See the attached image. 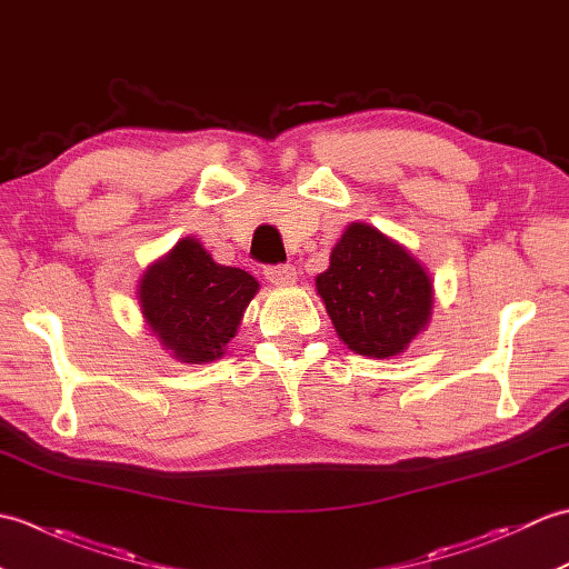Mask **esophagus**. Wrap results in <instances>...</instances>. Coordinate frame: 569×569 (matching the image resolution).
<instances>
[{
  "mask_svg": "<svg viewBox=\"0 0 569 569\" xmlns=\"http://www.w3.org/2000/svg\"><path fill=\"white\" fill-rule=\"evenodd\" d=\"M296 278H298V273L291 263L269 266V269H266V281L273 286H293Z\"/></svg>",
  "mask_w": 569,
  "mask_h": 569,
  "instance_id": "obj_1",
  "label": "esophagus"
}]
</instances>
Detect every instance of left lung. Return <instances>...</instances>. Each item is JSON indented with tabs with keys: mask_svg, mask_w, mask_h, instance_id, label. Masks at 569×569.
Instances as JSON below:
<instances>
[{
	"mask_svg": "<svg viewBox=\"0 0 569 569\" xmlns=\"http://www.w3.org/2000/svg\"><path fill=\"white\" fill-rule=\"evenodd\" d=\"M335 332L352 352L391 359L428 330L435 286L426 263L367 222H349L316 278Z\"/></svg>",
	"mask_w": 569,
	"mask_h": 569,
	"instance_id": "left-lung-1",
	"label": "left lung"
}]
</instances>
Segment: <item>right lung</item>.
Masks as SVG:
<instances>
[{
    "label": "right lung",
    "instance_id": "1",
    "mask_svg": "<svg viewBox=\"0 0 569 569\" xmlns=\"http://www.w3.org/2000/svg\"><path fill=\"white\" fill-rule=\"evenodd\" d=\"M257 293V278L217 263L196 237L178 239L143 269L137 286L149 332L183 365L222 359Z\"/></svg>",
    "mask_w": 569,
    "mask_h": 569
}]
</instances>
